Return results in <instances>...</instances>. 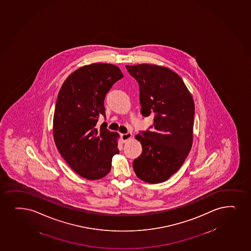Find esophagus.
Returning <instances> with one entry per match:
<instances>
[{"instance_id":"obj_1","label":"esophagus","mask_w":251,"mask_h":251,"mask_svg":"<svg viewBox=\"0 0 251 251\" xmlns=\"http://www.w3.org/2000/svg\"><path fill=\"white\" fill-rule=\"evenodd\" d=\"M131 137H132V133H123V134H121L122 141H123V143H125L128 139H131Z\"/></svg>"}]
</instances>
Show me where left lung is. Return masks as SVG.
<instances>
[{
  "mask_svg": "<svg viewBox=\"0 0 251 251\" xmlns=\"http://www.w3.org/2000/svg\"><path fill=\"white\" fill-rule=\"evenodd\" d=\"M139 86L142 116H153V124L136 136L143 151L133 170L145 182L168 180L191 151L195 106L185 83L174 71L155 65H126Z\"/></svg>",
  "mask_w": 251,
  "mask_h": 251,
  "instance_id": "obj_1",
  "label": "left lung"
}]
</instances>
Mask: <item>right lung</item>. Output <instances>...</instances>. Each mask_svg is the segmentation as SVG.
Masks as SVG:
<instances>
[{
  "instance_id": "1",
  "label": "right lung",
  "mask_w": 251,
  "mask_h": 251,
  "mask_svg": "<svg viewBox=\"0 0 251 251\" xmlns=\"http://www.w3.org/2000/svg\"><path fill=\"white\" fill-rule=\"evenodd\" d=\"M124 77L118 66L92 64L74 71L63 83L53 114V134L57 149L71 168L88 180L109 173L118 154L117 133L106 123L104 100L114 83Z\"/></svg>"
}]
</instances>
